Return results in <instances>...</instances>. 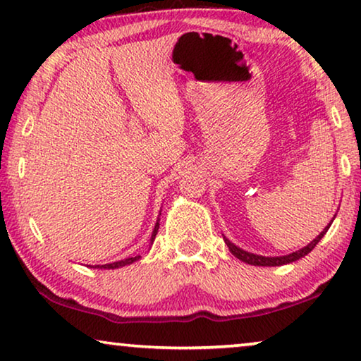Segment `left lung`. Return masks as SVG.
I'll use <instances>...</instances> for the list:
<instances>
[{
  "mask_svg": "<svg viewBox=\"0 0 361 361\" xmlns=\"http://www.w3.org/2000/svg\"><path fill=\"white\" fill-rule=\"evenodd\" d=\"M329 227H331V224H329L326 229H324L319 235L314 238V240L309 243V245H306L304 248H301V250L298 252H293L289 253V255H284V257H262V255H253V253H248L245 250H242V248H238L233 245V243H231L227 238H224L227 247H229V250L232 252V255H235L238 260L245 262L248 263V265H255V267H281V265H286V263H291V262H296L299 260V258H302L304 255H307L309 252L312 250L314 247L317 245L319 240L326 235V232L329 231Z\"/></svg>",
  "mask_w": 361,
  "mask_h": 361,
  "instance_id": "left-lung-1",
  "label": "left lung"
}]
</instances>
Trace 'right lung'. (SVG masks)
<instances>
[{"label": "right lung", "mask_w": 361, "mask_h": 361, "mask_svg": "<svg viewBox=\"0 0 361 361\" xmlns=\"http://www.w3.org/2000/svg\"><path fill=\"white\" fill-rule=\"evenodd\" d=\"M157 232H159V222L155 224V229L154 233H152V242H154V238L157 235ZM140 257H132V258H126V260H121V262H114V263H108V265H101L99 268H119V267H124V265H130V263H134L135 260H139Z\"/></svg>", "instance_id": "right-lung-1"}]
</instances>
